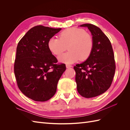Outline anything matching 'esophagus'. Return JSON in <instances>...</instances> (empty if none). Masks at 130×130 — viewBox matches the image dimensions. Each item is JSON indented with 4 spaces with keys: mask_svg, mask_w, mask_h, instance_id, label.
Masks as SVG:
<instances>
[{
    "mask_svg": "<svg viewBox=\"0 0 130 130\" xmlns=\"http://www.w3.org/2000/svg\"><path fill=\"white\" fill-rule=\"evenodd\" d=\"M66 67L67 68H71L72 67V66L70 65V64H66Z\"/></svg>",
    "mask_w": 130,
    "mask_h": 130,
    "instance_id": "34e87169",
    "label": "esophagus"
}]
</instances>
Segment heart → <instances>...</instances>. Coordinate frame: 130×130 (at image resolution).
<instances>
[{"label": "heart", "mask_w": 130, "mask_h": 130, "mask_svg": "<svg viewBox=\"0 0 130 130\" xmlns=\"http://www.w3.org/2000/svg\"><path fill=\"white\" fill-rule=\"evenodd\" d=\"M49 50L55 55H59L67 49L69 52L58 57L61 62L73 63L80 59L85 61L89 57L94 46L92 35L77 27L67 29L59 34V39L52 37L48 43Z\"/></svg>", "instance_id": "obj_1"}]
</instances>
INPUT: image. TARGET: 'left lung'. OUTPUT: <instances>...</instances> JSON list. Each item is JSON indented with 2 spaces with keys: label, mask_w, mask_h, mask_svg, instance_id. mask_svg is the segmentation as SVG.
<instances>
[{
  "label": "left lung",
  "mask_w": 130,
  "mask_h": 130,
  "mask_svg": "<svg viewBox=\"0 0 130 130\" xmlns=\"http://www.w3.org/2000/svg\"><path fill=\"white\" fill-rule=\"evenodd\" d=\"M80 26L88 27L94 46L87 60L74 69L77 92L83 97L90 98L104 93L111 86L116 70L115 56L111 42L99 27L91 24Z\"/></svg>",
  "instance_id": "left-lung-1"
}]
</instances>
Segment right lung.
Listing matches in <instances>:
<instances>
[{
	"mask_svg": "<svg viewBox=\"0 0 130 130\" xmlns=\"http://www.w3.org/2000/svg\"><path fill=\"white\" fill-rule=\"evenodd\" d=\"M61 30L42 25L30 29L19 41L14 72L19 89L36 101H45L55 94L58 81L66 69L48 46L49 39Z\"/></svg>",
	"mask_w": 130,
	"mask_h": 130,
	"instance_id": "add662e5",
	"label": "right lung"
}]
</instances>
